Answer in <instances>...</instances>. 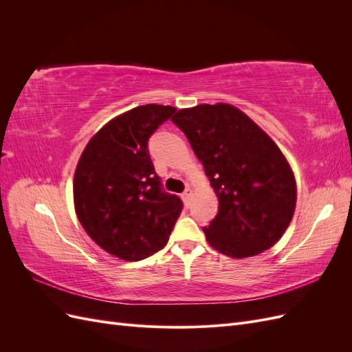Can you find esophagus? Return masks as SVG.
I'll list each match as a JSON object with an SVG mask.
<instances>
[{
    "mask_svg": "<svg viewBox=\"0 0 352 352\" xmlns=\"http://www.w3.org/2000/svg\"><path fill=\"white\" fill-rule=\"evenodd\" d=\"M190 197H192V190L188 188V189H185V192L182 194V199H184L186 207H189V204H190Z\"/></svg>",
    "mask_w": 352,
    "mask_h": 352,
    "instance_id": "esophagus-1",
    "label": "esophagus"
}]
</instances>
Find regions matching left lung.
I'll use <instances>...</instances> for the list:
<instances>
[{"mask_svg": "<svg viewBox=\"0 0 352 352\" xmlns=\"http://www.w3.org/2000/svg\"><path fill=\"white\" fill-rule=\"evenodd\" d=\"M172 122L186 135L219 198L217 216L202 228L208 243L233 258L272 248L296 202L294 173L278 145L229 104L179 110Z\"/></svg>", "mask_w": 352, "mask_h": 352, "instance_id": "left-lung-1", "label": "left lung"}]
</instances>
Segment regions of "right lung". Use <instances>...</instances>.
Returning a JSON list of instances; mask_svg holds the SVG:
<instances>
[{"label":"right lung","instance_id":"1","mask_svg":"<svg viewBox=\"0 0 352 352\" xmlns=\"http://www.w3.org/2000/svg\"><path fill=\"white\" fill-rule=\"evenodd\" d=\"M176 109L146 104L105 124L85 148L73 195L83 229L102 250L140 261L163 250L184 208L164 190L148 150Z\"/></svg>","mask_w":352,"mask_h":352}]
</instances>
